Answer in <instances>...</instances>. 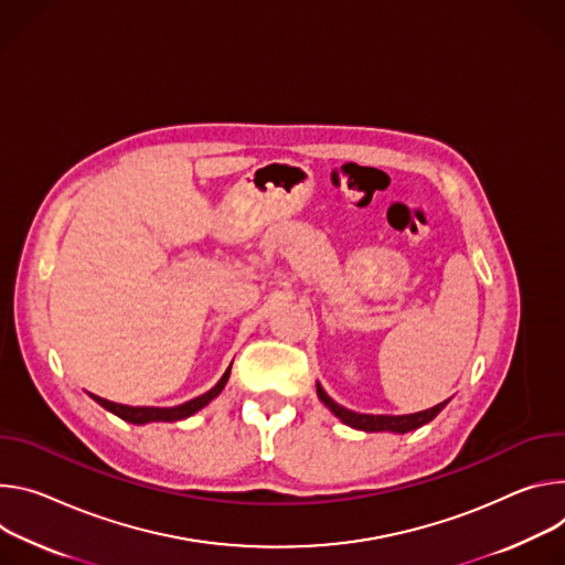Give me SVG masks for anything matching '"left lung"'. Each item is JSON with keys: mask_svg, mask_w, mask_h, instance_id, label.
<instances>
[{"mask_svg": "<svg viewBox=\"0 0 565 565\" xmlns=\"http://www.w3.org/2000/svg\"><path fill=\"white\" fill-rule=\"evenodd\" d=\"M317 393H319V399L348 426L352 428H359V430H393V433H408V430H415L424 424H428L437 413H440L447 404H437L433 408H426V411H419V413H411V415H365V413H354V411H348L343 406H339L323 388L321 384H317Z\"/></svg>", "mask_w": 565, "mask_h": 565, "instance_id": "left-lung-1", "label": "left lung"}]
</instances>
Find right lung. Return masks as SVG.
<instances>
[{
	"label": "right lung",
	"mask_w": 565,
	"mask_h": 565,
	"mask_svg": "<svg viewBox=\"0 0 565 565\" xmlns=\"http://www.w3.org/2000/svg\"><path fill=\"white\" fill-rule=\"evenodd\" d=\"M228 374H231V365L228 370L222 374V380L204 395L185 402V404H179V406H172V408H157V406H125V404H116V402H109V399H103V397H96L92 395L105 411L118 415L120 419L125 422H132V424H148V422H177V419H183V417H191L193 413H198L200 408H204L211 399H215L222 388L226 386L228 382Z\"/></svg>",
	"instance_id": "obj_1"
}]
</instances>
